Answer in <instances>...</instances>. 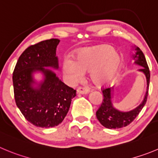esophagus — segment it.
I'll return each instance as SVG.
<instances>
[{
    "label": "esophagus",
    "mask_w": 158,
    "mask_h": 158,
    "mask_svg": "<svg viewBox=\"0 0 158 158\" xmlns=\"http://www.w3.org/2000/svg\"><path fill=\"white\" fill-rule=\"evenodd\" d=\"M89 92L88 89L85 87H79L77 89V94H86Z\"/></svg>",
    "instance_id": "obj_1"
}]
</instances>
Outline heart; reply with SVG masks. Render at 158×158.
<instances>
[{
    "mask_svg": "<svg viewBox=\"0 0 158 158\" xmlns=\"http://www.w3.org/2000/svg\"><path fill=\"white\" fill-rule=\"evenodd\" d=\"M122 64L120 54L110 46L104 44L80 50L74 56V61L65 58L62 62V71L69 84L80 82L84 72H89L90 80L96 86H103L117 77Z\"/></svg>",
    "mask_w": 158,
    "mask_h": 158,
    "instance_id": "heart-1",
    "label": "heart"
}]
</instances>
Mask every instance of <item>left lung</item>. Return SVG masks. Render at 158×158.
<instances>
[{
    "label": "left lung",
    "mask_w": 158,
    "mask_h": 158,
    "mask_svg": "<svg viewBox=\"0 0 158 158\" xmlns=\"http://www.w3.org/2000/svg\"><path fill=\"white\" fill-rule=\"evenodd\" d=\"M133 48L135 52L132 55V59L134 60V63L135 64L141 66L138 71L142 72L145 76L147 80V91L143 100L138 107L129 111H122L115 108L113 105L112 98L114 87L106 88L103 89L104 99L101 107L96 112V116L100 123L107 129H120L127 126L138 116L147 102L150 78V70L146 61L145 56L142 51L137 47H134Z\"/></svg>",
    "instance_id": "1"
}]
</instances>
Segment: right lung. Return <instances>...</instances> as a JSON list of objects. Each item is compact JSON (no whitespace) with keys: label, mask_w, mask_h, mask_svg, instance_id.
<instances>
[{"label":"right lung","mask_w":158,"mask_h":158,"mask_svg":"<svg viewBox=\"0 0 158 158\" xmlns=\"http://www.w3.org/2000/svg\"><path fill=\"white\" fill-rule=\"evenodd\" d=\"M60 40L41 41L26 49L13 72V86L17 107L33 126L51 128L61 124L69 112L76 90L61 82L52 70L58 69L56 50ZM43 79L36 82V73Z\"/></svg>","instance_id":"right-lung-1"}]
</instances>
